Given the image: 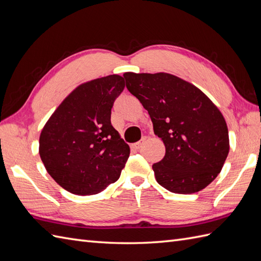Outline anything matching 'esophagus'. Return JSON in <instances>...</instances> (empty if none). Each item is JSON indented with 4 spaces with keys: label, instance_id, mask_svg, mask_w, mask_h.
Returning <instances> with one entry per match:
<instances>
[{
    "label": "esophagus",
    "instance_id": "1",
    "mask_svg": "<svg viewBox=\"0 0 261 261\" xmlns=\"http://www.w3.org/2000/svg\"><path fill=\"white\" fill-rule=\"evenodd\" d=\"M143 143H144V140H141V141H139V142H137V143H133L131 146H132V149H135V150H140V149L142 148Z\"/></svg>",
    "mask_w": 261,
    "mask_h": 261
}]
</instances>
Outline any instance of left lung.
<instances>
[{"label":"left lung","mask_w":261,"mask_h":261,"mask_svg":"<svg viewBox=\"0 0 261 261\" xmlns=\"http://www.w3.org/2000/svg\"><path fill=\"white\" fill-rule=\"evenodd\" d=\"M123 77L165 145L164 158L152 165L156 182L176 194L205 189L229 152L228 129L217 107L195 86L171 73L125 72Z\"/></svg>","instance_id":"obj_1"}]
</instances>
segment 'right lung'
I'll return each mask as SVG.
<instances>
[{
    "mask_svg": "<svg viewBox=\"0 0 261 261\" xmlns=\"http://www.w3.org/2000/svg\"><path fill=\"white\" fill-rule=\"evenodd\" d=\"M124 79L110 75L78 86L46 122L39 155L48 174L76 195H91L118 181L130 148L111 124Z\"/></svg>",
    "mask_w": 261,
    "mask_h": 261,
    "instance_id": "add662e5",
    "label": "right lung"
}]
</instances>
